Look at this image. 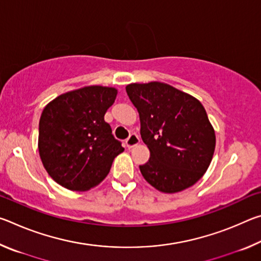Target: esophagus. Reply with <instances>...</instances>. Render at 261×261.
I'll list each match as a JSON object with an SVG mask.
<instances>
[{
    "mask_svg": "<svg viewBox=\"0 0 261 261\" xmlns=\"http://www.w3.org/2000/svg\"><path fill=\"white\" fill-rule=\"evenodd\" d=\"M125 143H126L127 148H132V147L137 146V145L140 143V139H139V137L137 134H131L129 138L126 139Z\"/></svg>",
    "mask_w": 261,
    "mask_h": 261,
    "instance_id": "obj_1",
    "label": "esophagus"
}]
</instances>
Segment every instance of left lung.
<instances>
[{"instance_id": "1", "label": "left lung", "mask_w": 261, "mask_h": 261, "mask_svg": "<svg viewBox=\"0 0 261 261\" xmlns=\"http://www.w3.org/2000/svg\"><path fill=\"white\" fill-rule=\"evenodd\" d=\"M126 93L139 113L141 139L151 152L139 166L147 183L163 193L192 187L208 169L215 149V131L204 106L161 82L132 83Z\"/></svg>"}]
</instances>
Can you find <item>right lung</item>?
<instances>
[{"label": "right lung", "mask_w": 261, "mask_h": 261, "mask_svg": "<svg viewBox=\"0 0 261 261\" xmlns=\"http://www.w3.org/2000/svg\"><path fill=\"white\" fill-rule=\"evenodd\" d=\"M117 88L84 86L56 96L43 108L38 148L48 175L71 191H88L105 179L124 148L105 114Z\"/></svg>", "instance_id": "1"}]
</instances>
